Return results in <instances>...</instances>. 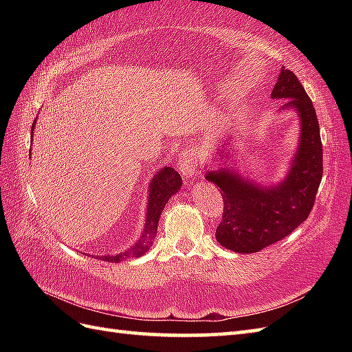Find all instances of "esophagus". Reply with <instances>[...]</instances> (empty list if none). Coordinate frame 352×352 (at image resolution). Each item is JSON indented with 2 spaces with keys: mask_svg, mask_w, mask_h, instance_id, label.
<instances>
[{
  "mask_svg": "<svg viewBox=\"0 0 352 352\" xmlns=\"http://www.w3.org/2000/svg\"><path fill=\"white\" fill-rule=\"evenodd\" d=\"M178 169H180L182 175L186 178V180H189V178L193 177V172H195L197 166H198V154L193 148L188 149V151L182 153L178 155Z\"/></svg>",
  "mask_w": 352,
  "mask_h": 352,
  "instance_id": "1",
  "label": "esophagus"
}]
</instances>
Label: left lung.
<instances>
[{"label": "left lung", "mask_w": 352, "mask_h": 352, "mask_svg": "<svg viewBox=\"0 0 352 352\" xmlns=\"http://www.w3.org/2000/svg\"><path fill=\"white\" fill-rule=\"evenodd\" d=\"M271 96L287 98L281 110H295L301 119L300 144L286 178L265 188L226 168L206 174V180L221 189L223 199L216 239L234 252H258L300 227L309 218L322 180V142L316 110L300 80L283 68Z\"/></svg>", "instance_id": "1"}]
</instances>
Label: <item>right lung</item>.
I'll return each mask as SVG.
<instances>
[{"mask_svg":"<svg viewBox=\"0 0 352 352\" xmlns=\"http://www.w3.org/2000/svg\"><path fill=\"white\" fill-rule=\"evenodd\" d=\"M34 124L36 121L33 122L32 131L34 130ZM180 188H182V177L174 168L168 166L157 172L151 184H149L146 223L140 239L131 246L130 250H126L121 254H116V256H102L100 257V260L111 261V263H119V261H122L126 257H140L142 254H145L155 239L160 213L163 212V208L166 206L169 198L174 195V193H177Z\"/></svg>","mask_w":352,"mask_h":352,"instance_id":"1","label":"right lung"}]
</instances>
